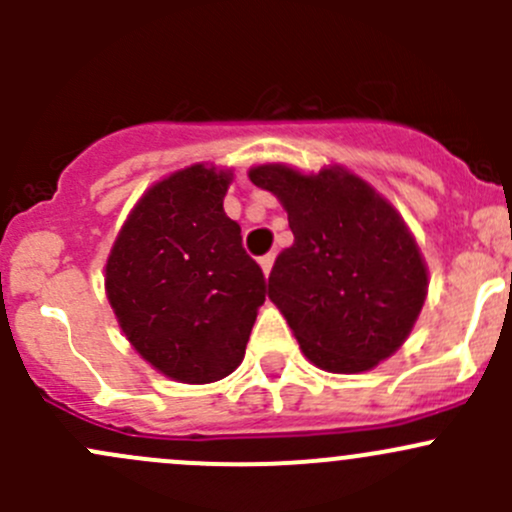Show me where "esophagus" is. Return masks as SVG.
Here are the masks:
<instances>
[{
  "label": "esophagus",
  "mask_w": 512,
  "mask_h": 512,
  "mask_svg": "<svg viewBox=\"0 0 512 512\" xmlns=\"http://www.w3.org/2000/svg\"><path fill=\"white\" fill-rule=\"evenodd\" d=\"M272 265H275V252H267V255L260 257V267H262V272H265V275H270Z\"/></svg>",
  "instance_id": "obj_1"
}]
</instances>
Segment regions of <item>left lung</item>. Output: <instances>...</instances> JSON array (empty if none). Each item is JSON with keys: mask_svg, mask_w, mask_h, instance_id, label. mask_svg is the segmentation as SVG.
I'll list each match as a JSON object with an SVG mask.
<instances>
[{"mask_svg": "<svg viewBox=\"0 0 512 512\" xmlns=\"http://www.w3.org/2000/svg\"><path fill=\"white\" fill-rule=\"evenodd\" d=\"M250 180L287 210L294 242L275 260L267 294L304 356L337 374L374 369L404 344L426 299L409 227L349 170L257 165Z\"/></svg>", "mask_w": 512, "mask_h": 512, "instance_id": "8db88e82", "label": "left lung"}]
</instances>
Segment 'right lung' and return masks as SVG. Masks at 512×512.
<instances>
[{"label": "right lung", "instance_id": "1", "mask_svg": "<svg viewBox=\"0 0 512 512\" xmlns=\"http://www.w3.org/2000/svg\"><path fill=\"white\" fill-rule=\"evenodd\" d=\"M230 173L190 165L153 185L108 255L106 294L128 342L183 384L232 374L265 302V275L223 210Z\"/></svg>", "mask_w": 512, "mask_h": 512}]
</instances>
